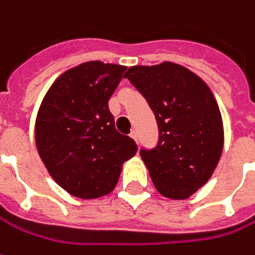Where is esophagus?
<instances>
[{"mask_svg": "<svg viewBox=\"0 0 255 255\" xmlns=\"http://www.w3.org/2000/svg\"><path fill=\"white\" fill-rule=\"evenodd\" d=\"M129 136H131V138H132L135 142H138V134H136V131H131Z\"/></svg>", "mask_w": 255, "mask_h": 255, "instance_id": "34e87169", "label": "esophagus"}]
</instances>
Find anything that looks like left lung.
I'll return each mask as SVG.
<instances>
[{
	"label": "left lung",
	"instance_id": "8db88e82",
	"mask_svg": "<svg viewBox=\"0 0 255 255\" xmlns=\"http://www.w3.org/2000/svg\"><path fill=\"white\" fill-rule=\"evenodd\" d=\"M156 117L159 139L139 150L159 193L186 200L207 183L223 149L222 116L208 85L174 62L135 65L124 75Z\"/></svg>",
	"mask_w": 255,
	"mask_h": 255
}]
</instances>
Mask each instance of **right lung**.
I'll use <instances>...</instances> for the list:
<instances>
[{
  "mask_svg": "<svg viewBox=\"0 0 255 255\" xmlns=\"http://www.w3.org/2000/svg\"><path fill=\"white\" fill-rule=\"evenodd\" d=\"M127 67L89 61L55 79L36 119V146L55 183L71 195L103 197L120 177L136 143L114 127L109 99Z\"/></svg>",
  "mask_w": 255,
  "mask_h": 255,
  "instance_id": "1",
  "label": "right lung"
}]
</instances>
